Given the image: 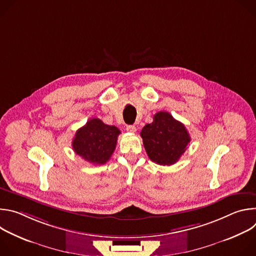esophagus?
<instances>
[{
    "label": "esophagus",
    "instance_id": "obj_1",
    "mask_svg": "<svg viewBox=\"0 0 256 256\" xmlns=\"http://www.w3.org/2000/svg\"><path fill=\"white\" fill-rule=\"evenodd\" d=\"M126 130L128 132H136V128L134 126H126Z\"/></svg>",
    "mask_w": 256,
    "mask_h": 256
}]
</instances>
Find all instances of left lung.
I'll list each match as a JSON object with an SVG mask.
<instances>
[{
    "label": "left lung",
    "mask_w": 256,
    "mask_h": 256,
    "mask_svg": "<svg viewBox=\"0 0 256 256\" xmlns=\"http://www.w3.org/2000/svg\"><path fill=\"white\" fill-rule=\"evenodd\" d=\"M140 136L149 158L159 165H172L188 149L190 136L184 124L169 112H159L146 124Z\"/></svg>",
    "instance_id": "8db88e82"
}]
</instances>
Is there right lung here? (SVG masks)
I'll return each instance as SVG.
<instances>
[{
	"mask_svg": "<svg viewBox=\"0 0 256 256\" xmlns=\"http://www.w3.org/2000/svg\"><path fill=\"white\" fill-rule=\"evenodd\" d=\"M120 130L99 118H91L76 132L72 146L75 153L94 165L105 164L114 154Z\"/></svg>",
	"mask_w": 256,
	"mask_h": 256,
	"instance_id": "right-lung-1",
	"label": "right lung"
}]
</instances>
